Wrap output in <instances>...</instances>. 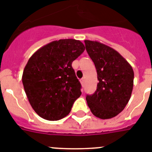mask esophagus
I'll return each instance as SVG.
<instances>
[{"instance_id": "1", "label": "esophagus", "mask_w": 152, "mask_h": 152, "mask_svg": "<svg viewBox=\"0 0 152 152\" xmlns=\"http://www.w3.org/2000/svg\"><path fill=\"white\" fill-rule=\"evenodd\" d=\"M80 82H81L82 85H83L84 83H85V79H84V78H82L81 80H80Z\"/></svg>"}]
</instances>
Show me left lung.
Here are the masks:
<instances>
[{
	"mask_svg": "<svg viewBox=\"0 0 152 152\" xmlns=\"http://www.w3.org/2000/svg\"><path fill=\"white\" fill-rule=\"evenodd\" d=\"M84 42L99 80L94 94L86 96L88 106L97 118H113L125 109L131 98L134 71L127 60L112 47L98 41Z\"/></svg>",
	"mask_w": 152,
	"mask_h": 152,
	"instance_id": "obj_1",
	"label": "left lung"
}]
</instances>
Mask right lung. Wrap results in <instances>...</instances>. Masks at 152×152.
Masks as SVG:
<instances>
[{"instance_id": "obj_1", "label": "right lung", "mask_w": 152, "mask_h": 152, "mask_svg": "<svg viewBox=\"0 0 152 152\" xmlns=\"http://www.w3.org/2000/svg\"><path fill=\"white\" fill-rule=\"evenodd\" d=\"M84 50L80 40L60 39L39 48L29 59L22 82L29 102L41 118L56 121L70 113L82 94L72 63Z\"/></svg>"}]
</instances>
